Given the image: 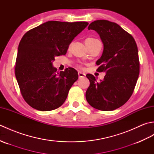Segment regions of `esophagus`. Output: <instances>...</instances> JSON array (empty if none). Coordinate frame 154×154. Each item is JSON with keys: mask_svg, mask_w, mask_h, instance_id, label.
<instances>
[{"mask_svg": "<svg viewBox=\"0 0 154 154\" xmlns=\"http://www.w3.org/2000/svg\"><path fill=\"white\" fill-rule=\"evenodd\" d=\"M78 75H79V79H81V78H83L85 77V74L84 73H82V72H81V71L78 72Z\"/></svg>", "mask_w": 154, "mask_h": 154, "instance_id": "obj_1", "label": "esophagus"}]
</instances>
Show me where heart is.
<instances>
[{"instance_id":"b5f03b06","label":"heart","mask_w":154,"mask_h":154,"mask_svg":"<svg viewBox=\"0 0 154 154\" xmlns=\"http://www.w3.org/2000/svg\"><path fill=\"white\" fill-rule=\"evenodd\" d=\"M97 40V39L92 38H87L86 40Z\"/></svg>"}]
</instances>
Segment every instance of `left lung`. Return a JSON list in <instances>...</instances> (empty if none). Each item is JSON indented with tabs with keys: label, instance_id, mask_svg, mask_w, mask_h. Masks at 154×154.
<instances>
[{
	"label": "left lung",
	"instance_id": "left-lung-1",
	"mask_svg": "<svg viewBox=\"0 0 154 154\" xmlns=\"http://www.w3.org/2000/svg\"><path fill=\"white\" fill-rule=\"evenodd\" d=\"M88 30L96 31L103 42V54L96 63L100 65L97 71L106 75L100 82L93 75H86L90 81L86 99L98 110H115L134 90L140 73L138 47L132 35L116 23L99 20L91 22Z\"/></svg>",
	"mask_w": 154,
	"mask_h": 154
}]
</instances>
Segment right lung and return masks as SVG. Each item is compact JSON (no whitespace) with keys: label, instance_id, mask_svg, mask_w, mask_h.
Masks as SVG:
<instances>
[{"label":"right lung","instance_id":"1","mask_svg":"<svg viewBox=\"0 0 154 154\" xmlns=\"http://www.w3.org/2000/svg\"><path fill=\"white\" fill-rule=\"evenodd\" d=\"M87 22L48 21L27 32L18 48L15 75L22 95L34 109L49 111L61 106L78 79L75 69L57 72L55 57L65 55Z\"/></svg>","mask_w":154,"mask_h":154}]
</instances>
